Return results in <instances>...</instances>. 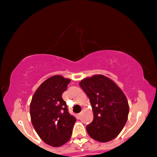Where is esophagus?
<instances>
[{"mask_svg":"<svg viewBox=\"0 0 157 157\" xmlns=\"http://www.w3.org/2000/svg\"><path fill=\"white\" fill-rule=\"evenodd\" d=\"M81 115H82V113H78V117H81Z\"/></svg>","mask_w":157,"mask_h":157,"instance_id":"obj_1","label":"esophagus"}]
</instances>
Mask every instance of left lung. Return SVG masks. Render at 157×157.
<instances>
[{
    "mask_svg": "<svg viewBox=\"0 0 157 157\" xmlns=\"http://www.w3.org/2000/svg\"><path fill=\"white\" fill-rule=\"evenodd\" d=\"M79 85L89 98L94 111V120L86 126L88 135L101 142L113 140L128 120L125 95L112 80L101 74L84 78Z\"/></svg>",
    "mask_w": 157,
    "mask_h": 157,
    "instance_id": "left-lung-1",
    "label": "left lung"
}]
</instances>
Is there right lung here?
<instances>
[{"mask_svg": "<svg viewBox=\"0 0 157 157\" xmlns=\"http://www.w3.org/2000/svg\"><path fill=\"white\" fill-rule=\"evenodd\" d=\"M70 81L59 75L47 78L36 90L30 103L34 128L41 139L52 147H60L70 140L76 120L62 98Z\"/></svg>", "mask_w": 157, "mask_h": 157, "instance_id": "add662e5", "label": "right lung"}]
</instances>
